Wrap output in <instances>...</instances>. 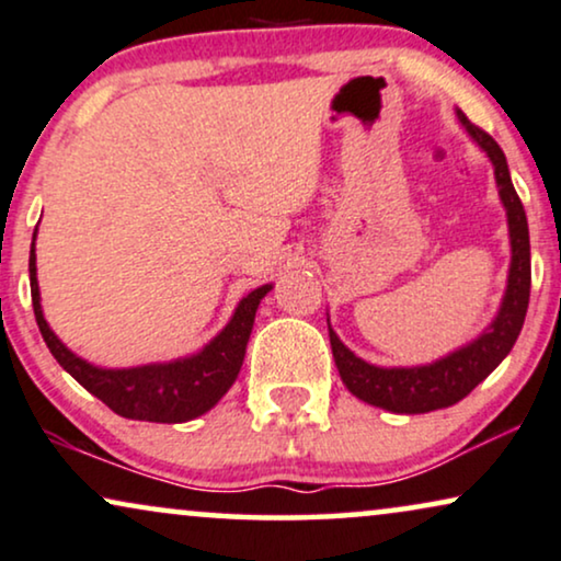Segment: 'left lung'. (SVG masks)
I'll return each instance as SVG.
<instances>
[{"instance_id": "left-lung-1", "label": "left lung", "mask_w": 561, "mask_h": 561, "mask_svg": "<svg viewBox=\"0 0 561 561\" xmlns=\"http://www.w3.org/2000/svg\"><path fill=\"white\" fill-rule=\"evenodd\" d=\"M456 116L494 168V181H497L510 232L507 287L494 321L469 344L458 346L456 352L445 354L430 365L380 367L365 363L350 346H344L329 323L333 363L339 367L344 386L359 401L393 411V414H427V411L453 407L466 399L507 357L523 329V321H526L530 297V238L526 209L515 194L505 152L500 150L497 141L479 126H473L463 111L456 108Z\"/></svg>"}]
</instances>
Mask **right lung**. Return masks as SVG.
I'll return each instance as SVG.
<instances>
[{"label": "right lung", "instance_id": "add662e5", "mask_svg": "<svg viewBox=\"0 0 561 561\" xmlns=\"http://www.w3.org/2000/svg\"><path fill=\"white\" fill-rule=\"evenodd\" d=\"M31 297L33 313L38 321L41 336L64 370L80 382L84 391L101 399L118 416L139 422L181 424L207 414L215 403L230 391L240 365H243L248 339H251L256 310L272 285H261L238 302L236 313L222 331L204 344L196 354L170 359V363H150L137 367H98L77 357L67 344L46 323L41 308L38 268H35V236L31 248Z\"/></svg>", "mask_w": 561, "mask_h": 561}]
</instances>
